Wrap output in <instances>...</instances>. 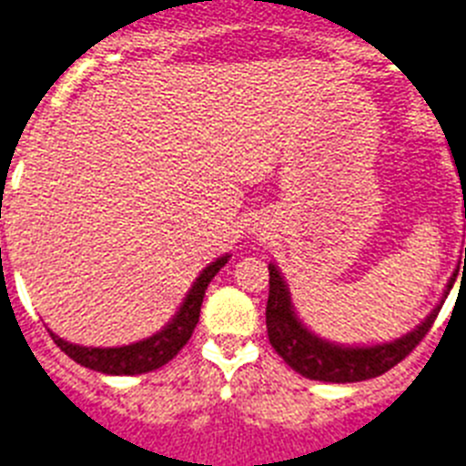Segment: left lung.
I'll list each match as a JSON object with an SVG mask.
<instances>
[{"instance_id":"obj_1","label":"left lung","mask_w":466,"mask_h":466,"mask_svg":"<svg viewBox=\"0 0 466 466\" xmlns=\"http://www.w3.org/2000/svg\"><path fill=\"white\" fill-rule=\"evenodd\" d=\"M464 194V184H462ZM464 218H466V198H464ZM466 258V248H464ZM270 270V294H268L266 306V325L268 338L275 347L279 357L285 359L287 366H292L297 373L311 380H323V383H359V380H369V378L383 376L385 370L397 366L404 357H410V351L426 338L431 330L433 320L438 319L442 301L448 299L450 289L455 285L457 272L450 278L448 289L442 294L441 304L426 316L421 325L414 330L407 332L404 338L392 339V342L373 344V347H342V344H332L328 339H320L313 335L301 320L297 319L289 297V287L279 275L275 266H268ZM460 270V268H457ZM466 270V260L464 268Z\"/></svg>"}]
</instances>
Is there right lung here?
Here are the masks:
<instances>
[{
  "instance_id": "1",
  "label": "right lung",
  "mask_w": 466,
  "mask_h": 466,
  "mask_svg": "<svg viewBox=\"0 0 466 466\" xmlns=\"http://www.w3.org/2000/svg\"><path fill=\"white\" fill-rule=\"evenodd\" d=\"M227 260H229V256H222V258H218L206 270L200 272L198 278H196L194 287L188 289L187 299H184V304L177 311V316L160 332H155L153 338L127 344V347H105L102 350V347L71 344L66 339L56 338L55 332H49V335H52L56 347L66 357L74 359L76 364L86 366L90 370H100V373H107V376H138V373L160 369L167 361H172L179 354L181 347L188 342V338L194 335V328L200 316V304H203L208 285L220 272V268L225 266Z\"/></svg>"
}]
</instances>
